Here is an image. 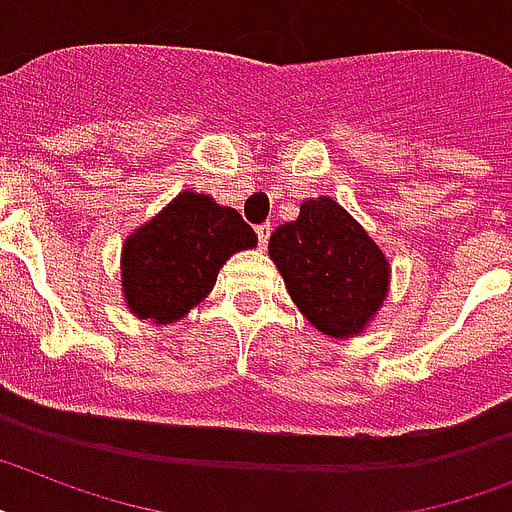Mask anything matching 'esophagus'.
Returning <instances> with one entry per match:
<instances>
[{"label": "esophagus", "instance_id": "esophagus-1", "mask_svg": "<svg viewBox=\"0 0 512 512\" xmlns=\"http://www.w3.org/2000/svg\"><path fill=\"white\" fill-rule=\"evenodd\" d=\"M269 235H272V225H269V222H266V225L256 227V238H259L261 248H266V243H269Z\"/></svg>", "mask_w": 512, "mask_h": 512}]
</instances>
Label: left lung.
Wrapping results in <instances>:
<instances>
[{
	"instance_id": "8db88e82",
	"label": "left lung",
	"mask_w": 512,
	"mask_h": 512,
	"mask_svg": "<svg viewBox=\"0 0 512 512\" xmlns=\"http://www.w3.org/2000/svg\"><path fill=\"white\" fill-rule=\"evenodd\" d=\"M269 256L287 293L319 332L350 337L377 314L390 266L374 240L332 198H311L301 217L277 227Z\"/></svg>"
}]
</instances>
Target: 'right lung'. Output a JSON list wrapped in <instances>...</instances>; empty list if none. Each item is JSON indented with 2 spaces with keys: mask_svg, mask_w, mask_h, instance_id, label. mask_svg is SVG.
I'll return each instance as SVG.
<instances>
[{
  "mask_svg": "<svg viewBox=\"0 0 512 512\" xmlns=\"http://www.w3.org/2000/svg\"><path fill=\"white\" fill-rule=\"evenodd\" d=\"M256 246V232L230 206L180 193L122 248V290L141 319L167 324L204 301L235 251Z\"/></svg>",
  "mask_w": 512,
  "mask_h": 512,
  "instance_id": "obj_1",
  "label": "right lung"
}]
</instances>
